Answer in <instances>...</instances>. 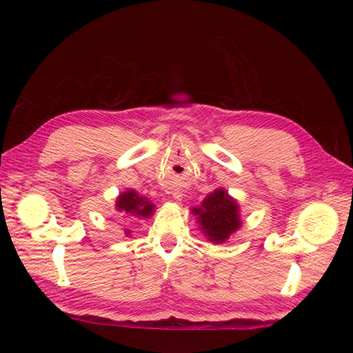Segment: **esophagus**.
<instances>
[{"label": "esophagus", "mask_w": 353, "mask_h": 353, "mask_svg": "<svg viewBox=\"0 0 353 353\" xmlns=\"http://www.w3.org/2000/svg\"><path fill=\"white\" fill-rule=\"evenodd\" d=\"M174 197H175V199H178V200H181V197H183V194L178 193V191H176V193H174Z\"/></svg>", "instance_id": "esophagus-1"}]
</instances>
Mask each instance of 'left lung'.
<instances>
[{
    "instance_id": "obj_1",
    "label": "left lung",
    "mask_w": 353,
    "mask_h": 353,
    "mask_svg": "<svg viewBox=\"0 0 353 353\" xmlns=\"http://www.w3.org/2000/svg\"><path fill=\"white\" fill-rule=\"evenodd\" d=\"M193 212L199 215L201 230H205L210 241H225L241 225L237 203L223 190L213 191Z\"/></svg>"
}]
</instances>
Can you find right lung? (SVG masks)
<instances>
[{
	"label": "right lung",
	"instance_id": "add662e5",
	"mask_svg": "<svg viewBox=\"0 0 353 353\" xmlns=\"http://www.w3.org/2000/svg\"><path fill=\"white\" fill-rule=\"evenodd\" d=\"M116 208L117 210L122 212V215L144 216V218L150 216L154 209V206L150 201L138 196L134 190L126 191V193L117 197Z\"/></svg>",
	"mask_w": 353,
	"mask_h": 353
}]
</instances>
